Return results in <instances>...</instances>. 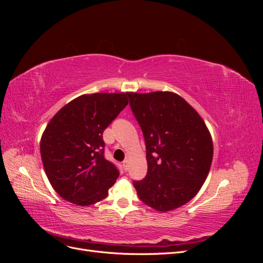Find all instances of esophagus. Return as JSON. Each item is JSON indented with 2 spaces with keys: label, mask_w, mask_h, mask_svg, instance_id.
<instances>
[{
  "label": "esophagus",
  "mask_w": 263,
  "mask_h": 263,
  "mask_svg": "<svg viewBox=\"0 0 263 263\" xmlns=\"http://www.w3.org/2000/svg\"><path fill=\"white\" fill-rule=\"evenodd\" d=\"M123 168L125 171H127V169H128V158H126L123 161Z\"/></svg>",
  "instance_id": "obj_1"
}]
</instances>
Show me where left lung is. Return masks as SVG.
Masks as SVG:
<instances>
[{"instance_id": "8db88e82", "label": "left lung", "mask_w": 263, "mask_h": 263, "mask_svg": "<svg viewBox=\"0 0 263 263\" xmlns=\"http://www.w3.org/2000/svg\"><path fill=\"white\" fill-rule=\"evenodd\" d=\"M144 134L148 171L134 181L140 200L157 212L181 208L197 194L209 176L213 140L203 118L173 92L128 94Z\"/></svg>"}]
</instances>
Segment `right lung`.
Segmentation results:
<instances>
[{
    "label": "right lung",
    "mask_w": 263,
    "mask_h": 263,
    "mask_svg": "<svg viewBox=\"0 0 263 263\" xmlns=\"http://www.w3.org/2000/svg\"><path fill=\"white\" fill-rule=\"evenodd\" d=\"M128 94H83L47 125L42 160L51 186L63 200L89 206L107 196L119 172L104 157L103 132L128 104Z\"/></svg>",
    "instance_id": "1"
}]
</instances>
